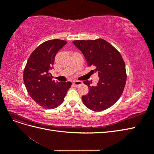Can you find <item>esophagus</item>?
<instances>
[{
  "instance_id": "esophagus-1",
  "label": "esophagus",
  "mask_w": 154,
  "mask_h": 154,
  "mask_svg": "<svg viewBox=\"0 0 154 154\" xmlns=\"http://www.w3.org/2000/svg\"><path fill=\"white\" fill-rule=\"evenodd\" d=\"M82 84V82H81V81H74L73 82V85L75 87H78Z\"/></svg>"
}]
</instances>
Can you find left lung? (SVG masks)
Here are the masks:
<instances>
[{
    "mask_svg": "<svg viewBox=\"0 0 154 154\" xmlns=\"http://www.w3.org/2000/svg\"><path fill=\"white\" fill-rule=\"evenodd\" d=\"M72 43L84 55L88 66L95 67L100 78L96 86H91L88 80L83 82L88 87V94L82 96L83 104L96 112L109 109L119 99L127 81L122 55L114 46L101 38L74 40Z\"/></svg>",
    "mask_w": 154,
    "mask_h": 154,
    "instance_id": "left-lung-1",
    "label": "left lung"
}]
</instances>
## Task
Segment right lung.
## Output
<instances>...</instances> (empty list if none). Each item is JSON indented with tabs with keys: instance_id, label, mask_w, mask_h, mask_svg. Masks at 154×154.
I'll list each match as a JSON object with an SVG mask.
<instances>
[{
	"instance_id": "obj_1",
	"label": "right lung",
	"mask_w": 154,
	"mask_h": 154,
	"mask_svg": "<svg viewBox=\"0 0 154 154\" xmlns=\"http://www.w3.org/2000/svg\"><path fill=\"white\" fill-rule=\"evenodd\" d=\"M67 44L66 40H50L38 45L31 54L24 68L23 78L27 92L36 103L46 109L61 105L72 83L53 80L50 70L55 56Z\"/></svg>"
}]
</instances>
